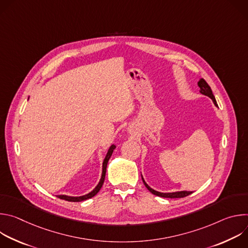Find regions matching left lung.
<instances>
[{"label": "left lung", "mask_w": 248, "mask_h": 248, "mask_svg": "<svg viewBox=\"0 0 248 248\" xmlns=\"http://www.w3.org/2000/svg\"><path fill=\"white\" fill-rule=\"evenodd\" d=\"M198 86H199V88H200V93L203 94V95H205V96H208L209 98H211L212 101H213V103L215 104V106H217V107H218L216 99H215V96L213 95V92H212L211 87L208 85V83H207L203 78H201V79L198 81ZM141 176H142V175H141ZM142 181H143V184H144V186H146V188H147L151 193H153V194H155V195H157V196H160V197H164V198H183V197H186V196H187V195H189V194L192 193V191H186V190H184V191H175V192H167V193L159 192V191H156V190H154L153 188H151V187L145 183V181H144V179H143V176H142Z\"/></svg>", "instance_id": "8db88e82"}]
</instances>
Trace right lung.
Returning <instances> with one entry per match:
<instances>
[{"label": "right lung", "instance_id": "1", "mask_svg": "<svg viewBox=\"0 0 248 248\" xmlns=\"http://www.w3.org/2000/svg\"><path fill=\"white\" fill-rule=\"evenodd\" d=\"M116 146L113 144L110 146L108 152H107V155H106L105 159H104V162H103V166H102V175H101V179H100V182L99 184L97 185V186L89 193L85 194V195H82V196H68V195H57V197H59L60 199H63V200H66V201H70V202H80V201H83V200H86V199H89L93 196H95L99 190L101 189L103 184H104V181H105V175H106V170H107V165H108V162H109V159L111 158L114 150H115Z\"/></svg>", "mask_w": 248, "mask_h": 248}]
</instances>
